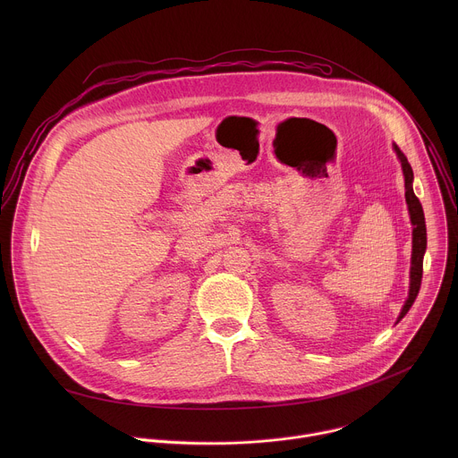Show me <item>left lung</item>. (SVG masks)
<instances>
[{
    "label": "left lung",
    "mask_w": 458,
    "mask_h": 458,
    "mask_svg": "<svg viewBox=\"0 0 458 458\" xmlns=\"http://www.w3.org/2000/svg\"><path fill=\"white\" fill-rule=\"evenodd\" d=\"M395 152L401 159L403 165V172H404V184H406V203H408V210H410V217H411V225L413 228V253H411V281H410V297L399 315V320L410 311L411 304L415 302L419 290H420V283H422V259H424V251H426V223H424V212H422V205L419 201V198L413 191V170L411 165L408 163V157L399 150V147L395 145Z\"/></svg>",
    "instance_id": "obj_1"
}]
</instances>
